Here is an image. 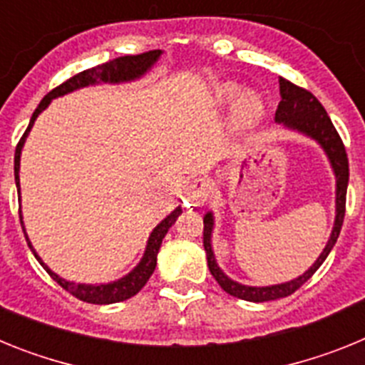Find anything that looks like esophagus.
Returning a JSON list of instances; mask_svg holds the SVG:
<instances>
[{
  "label": "esophagus",
  "instance_id": "obj_1",
  "mask_svg": "<svg viewBox=\"0 0 365 365\" xmlns=\"http://www.w3.org/2000/svg\"><path fill=\"white\" fill-rule=\"evenodd\" d=\"M186 199H188L190 205L193 206L205 205V201L208 199V185H206L202 179H195L192 185L186 188Z\"/></svg>",
  "mask_w": 365,
  "mask_h": 365
}]
</instances>
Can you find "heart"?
Returning a JSON list of instances; mask_svg holds the SVG:
<instances>
[{
    "instance_id": "heart-1",
    "label": "heart",
    "mask_w": 365,
    "mask_h": 365,
    "mask_svg": "<svg viewBox=\"0 0 365 365\" xmlns=\"http://www.w3.org/2000/svg\"><path fill=\"white\" fill-rule=\"evenodd\" d=\"M217 98L222 104H228V102L235 100L234 118L240 124H252L263 113V102H261L259 96L252 91L241 93V87L237 83H225L222 87H219Z\"/></svg>"
}]
</instances>
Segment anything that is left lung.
I'll use <instances>...</instances> for the list:
<instances>
[{"instance_id":"8db88e82","label":"left lung","mask_w":365,"mask_h":365,"mask_svg":"<svg viewBox=\"0 0 365 365\" xmlns=\"http://www.w3.org/2000/svg\"><path fill=\"white\" fill-rule=\"evenodd\" d=\"M279 106L276 109V117L274 122L282 124L285 130L294 131V133L303 135V137L314 140L318 146L324 150L327 155L329 164L333 168L334 179H336V197H334V225L329 241L322 254L316 257V261L309 267L302 276L291 279V282L276 283V285H265V287H254V285H243L240 282H234L230 276L222 272L221 267L217 265L215 259L214 247H212V234H214V214L206 212L202 221H205V232H202V243H205L206 259H208V269H210L212 276L215 282L221 285L225 292L230 296H235L240 299H247V302L263 303L272 302V299L285 298L296 292L303 283L311 278L316 270L320 269L322 263L327 259L329 252L333 250L334 243H336L338 235L341 230V222H344V215H346V195H347V185H349V160H347L346 148L341 143L340 135L334 130L333 122L329 118L327 111L324 106L318 102L312 93L305 91L302 87L294 86L289 80L279 78Z\"/></svg>"}]
</instances>
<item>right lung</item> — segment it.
<instances>
[{"label": "right lung", "instance_id": "obj_1", "mask_svg": "<svg viewBox=\"0 0 365 365\" xmlns=\"http://www.w3.org/2000/svg\"><path fill=\"white\" fill-rule=\"evenodd\" d=\"M160 54H163V51L157 49V51H150V53L137 54V56L117 58V60H111V62H106L102 63V66H96L93 67V69H87L78 74H74L73 78H69L67 82H63L62 86H58L56 89H53V91L47 93V95L43 96V100L40 102L36 111L32 113L27 131H25L21 140H19V144L16 146L14 179H16V188H18L19 201H21V192H19V160H21V150H24L25 140H27L29 133H31L32 125H34V122H36L38 115L47 109V106L51 104V100L58 98V96L69 95V93L73 91H78V89H82V87H87V86L135 82V80L143 78L148 71H151V67L159 62ZM180 214H182V208L177 206L172 214L166 215V217H164L163 221L153 228L150 237H148L146 250H144L143 257H140V261L137 263V267H135L133 270H130L125 276H122V278L109 283H74V282H69V279L60 278L56 272H53L49 267L45 265L43 259L38 256L36 248L32 247L31 240H29V235H27V230H25L24 215H21V212H19V221H21V228H24L25 240H27L32 254H34V257L40 261V265L47 270V274H49L51 278H53L58 285L63 287L67 292H71V294L76 296V298L82 299V302L96 303V305H109V303H118V302H124V299H130L131 296L137 294V292L146 285L150 276L153 274L155 265H157V254H159V248L160 245H163L164 235L168 234L170 227L177 221V217H179Z\"/></svg>", "mask_w": 365, "mask_h": 365}]
</instances>
